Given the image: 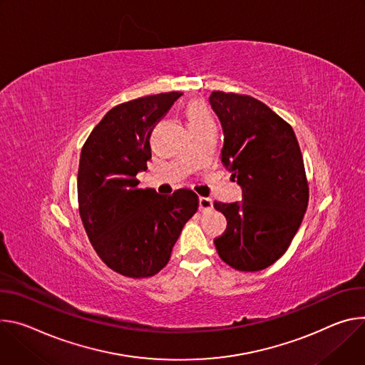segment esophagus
<instances>
[{
	"instance_id": "esophagus-1",
	"label": "esophagus",
	"mask_w": 365,
	"mask_h": 365,
	"mask_svg": "<svg viewBox=\"0 0 365 365\" xmlns=\"http://www.w3.org/2000/svg\"><path fill=\"white\" fill-rule=\"evenodd\" d=\"M198 205H200V210L201 212H209L213 209V201L207 197H200L198 198Z\"/></svg>"
}]
</instances>
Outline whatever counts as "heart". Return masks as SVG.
I'll list each match as a JSON object with an SVG mask.
<instances>
[{
  "instance_id": "heart-1",
  "label": "heart",
  "mask_w": 365,
  "mask_h": 365,
  "mask_svg": "<svg viewBox=\"0 0 365 365\" xmlns=\"http://www.w3.org/2000/svg\"><path fill=\"white\" fill-rule=\"evenodd\" d=\"M187 120H188V128L190 129L213 123V118H212L207 107L201 101H192L188 106Z\"/></svg>"
}]
</instances>
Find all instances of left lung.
<instances>
[{
    "label": "left lung",
    "instance_id": "left-lung-1",
    "mask_svg": "<svg viewBox=\"0 0 365 365\" xmlns=\"http://www.w3.org/2000/svg\"><path fill=\"white\" fill-rule=\"evenodd\" d=\"M209 101L223 128L222 162L242 188V203L215 201L227 220L215 245L232 268L259 271L287 251L306 213L302 150L293 128L259 100L213 91Z\"/></svg>",
    "mask_w": 365,
    "mask_h": 365
}]
</instances>
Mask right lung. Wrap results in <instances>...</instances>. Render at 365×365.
I'll return each instance as SVG.
<instances>
[{
  "instance_id": "obj_1",
  "label": "right lung",
  "mask_w": 365,
  "mask_h": 365,
  "mask_svg": "<svg viewBox=\"0 0 365 365\" xmlns=\"http://www.w3.org/2000/svg\"><path fill=\"white\" fill-rule=\"evenodd\" d=\"M181 96L160 93L113 107L81 150V220L103 262L125 277L146 278L164 268L198 209L191 190L159 195L153 188H139L136 178L152 156V129Z\"/></svg>"
}]
</instances>
